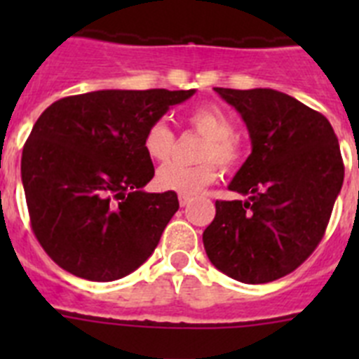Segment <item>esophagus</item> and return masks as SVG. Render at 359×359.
I'll use <instances>...</instances> for the list:
<instances>
[{
    "label": "esophagus",
    "instance_id": "34e87169",
    "mask_svg": "<svg viewBox=\"0 0 359 359\" xmlns=\"http://www.w3.org/2000/svg\"><path fill=\"white\" fill-rule=\"evenodd\" d=\"M177 199H180V205H182V207H187V205L190 203V196H185V194H180L177 196Z\"/></svg>",
    "mask_w": 359,
    "mask_h": 359
}]
</instances>
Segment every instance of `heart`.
Returning <instances> with one entry per match:
<instances>
[{
	"mask_svg": "<svg viewBox=\"0 0 359 359\" xmlns=\"http://www.w3.org/2000/svg\"><path fill=\"white\" fill-rule=\"evenodd\" d=\"M187 122L194 131L205 136L201 147L203 163L185 165L180 161L161 165L156 172V183L161 190H170L177 194L194 196L205 187L215 182L217 164L233 167L241 161L243 149L236 136V123L226 111L217 106H199L187 115ZM176 135L165 120L151 123L144 136V149L147 156L163 161L172 154ZM216 161L214 162L213 160Z\"/></svg>",
	"mask_w": 359,
	"mask_h": 359,
	"instance_id": "b5f03b06",
	"label": "heart"
}]
</instances>
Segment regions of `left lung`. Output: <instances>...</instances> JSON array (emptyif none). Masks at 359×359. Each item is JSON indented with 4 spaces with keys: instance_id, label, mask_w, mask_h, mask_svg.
<instances>
[{
    "instance_id": "obj_1",
    "label": "left lung",
    "mask_w": 359,
    "mask_h": 359,
    "mask_svg": "<svg viewBox=\"0 0 359 359\" xmlns=\"http://www.w3.org/2000/svg\"><path fill=\"white\" fill-rule=\"evenodd\" d=\"M243 116L252 140L228 189L244 201H215L203 231L212 264L244 284L277 280L322 241L344 185L331 123L297 98L269 88H214Z\"/></svg>"
}]
</instances>
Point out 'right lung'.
Returning <instances> with one entry per match:
<instances>
[{"label": "right lung", "mask_w": 359, "mask_h": 359, "mask_svg": "<svg viewBox=\"0 0 359 359\" xmlns=\"http://www.w3.org/2000/svg\"><path fill=\"white\" fill-rule=\"evenodd\" d=\"M196 90H100L43 111L21 156L32 230L75 277L118 280L140 268L180 208L176 192H145L154 176L149 126Z\"/></svg>", "instance_id": "right-lung-1"}]
</instances>
